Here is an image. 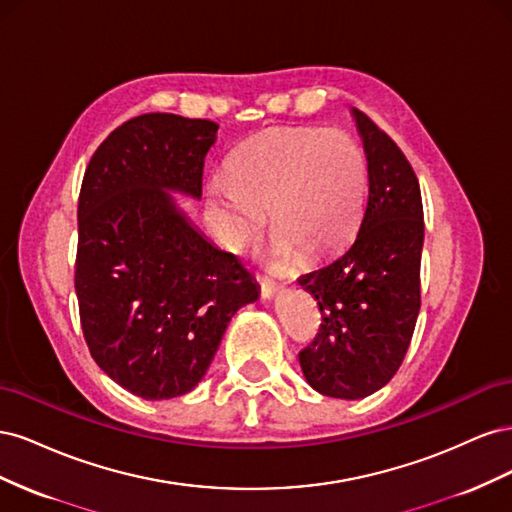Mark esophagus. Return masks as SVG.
Returning <instances> with one entry per match:
<instances>
[{
	"label": "esophagus",
	"instance_id": "esophagus-1",
	"mask_svg": "<svg viewBox=\"0 0 512 512\" xmlns=\"http://www.w3.org/2000/svg\"><path fill=\"white\" fill-rule=\"evenodd\" d=\"M256 280H258V284H260V294H262V297H265V299L275 297V294L284 288L277 280H271V277H260V275H258Z\"/></svg>",
	"mask_w": 512,
	"mask_h": 512
}]
</instances>
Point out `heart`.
<instances>
[{
  "instance_id": "obj_1",
  "label": "heart",
  "mask_w": 512,
  "mask_h": 512,
  "mask_svg": "<svg viewBox=\"0 0 512 512\" xmlns=\"http://www.w3.org/2000/svg\"><path fill=\"white\" fill-rule=\"evenodd\" d=\"M367 196V158L342 130H275L243 143L226 162V179L209 181L207 198L226 247H239L260 224L273 250L322 258L359 228Z\"/></svg>"
}]
</instances>
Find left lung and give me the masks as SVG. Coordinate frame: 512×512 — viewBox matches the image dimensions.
Segmentation results:
<instances>
[{"mask_svg": "<svg viewBox=\"0 0 512 512\" xmlns=\"http://www.w3.org/2000/svg\"><path fill=\"white\" fill-rule=\"evenodd\" d=\"M367 156L369 194L356 239L327 265L299 277L322 324L299 352L303 376L327 397L361 399L404 361L421 309L423 200L393 138L352 111Z\"/></svg>", "mask_w": 512, "mask_h": 512, "instance_id": "8db88e82", "label": "left lung"}]
</instances>
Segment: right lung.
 I'll use <instances>...</instances> for the list:
<instances>
[{
	"label": "right lung",
	"mask_w": 512,
	"mask_h": 512,
	"mask_svg": "<svg viewBox=\"0 0 512 512\" xmlns=\"http://www.w3.org/2000/svg\"><path fill=\"white\" fill-rule=\"evenodd\" d=\"M218 123L138 115L106 136L79 194L74 288L87 348L143 399L190 393L239 307L258 299L241 260L188 222L166 190L200 198Z\"/></svg>",
	"instance_id": "obj_1"
}]
</instances>
